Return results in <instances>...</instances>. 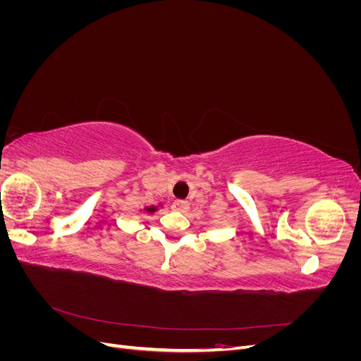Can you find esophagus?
I'll return each instance as SVG.
<instances>
[{
    "label": "esophagus",
    "mask_w": 361,
    "mask_h": 361,
    "mask_svg": "<svg viewBox=\"0 0 361 361\" xmlns=\"http://www.w3.org/2000/svg\"><path fill=\"white\" fill-rule=\"evenodd\" d=\"M190 207V204H188V202H185V200H179V202H174L173 203V209L174 211H179V212H185Z\"/></svg>",
    "instance_id": "esophagus-1"
}]
</instances>
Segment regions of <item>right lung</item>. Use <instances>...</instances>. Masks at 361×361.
Here are the masks:
<instances>
[{
  "instance_id": "obj_1",
  "label": "right lung",
  "mask_w": 361,
  "mask_h": 361,
  "mask_svg": "<svg viewBox=\"0 0 361 361\" xmlns=\"http://www.w3.org/2000/svg\"><path fill=\"white\" fill-rule=\"evenodd\" d=\"M154 209H155V207H149V209H147V211H149V212H152V211H154Z\"/></svg>"
}]
</instances>
